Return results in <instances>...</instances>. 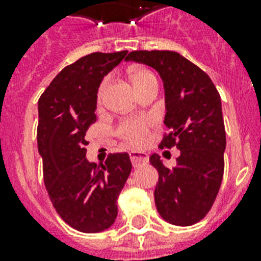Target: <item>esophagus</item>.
Here are the masks:
<instances>
[{"label":"esophagus","instance_id":"esophagus-1","mask_svg":"<svg viewBox=\"0 0 261 261\" xmlns=\"http://www.w3.org/2000/svg\"><path fill=\"white\" fill-rule=\"evenodd\" d=\"M130 159L134 167H139L141 164H146L149 161V157L143 151H130Z\"/></svg>","mask_w":261,"mask_h":261}]
</instances>
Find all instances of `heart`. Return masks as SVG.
Segmentation results:
<instances>
[{
  "label": "heart",
  "mask_w": 261,
  "mask_h": 261,
  "mask_svg": "<svg viewBox=\"0 0 261 261\" xmlns=\"http://www.w3.org/2000/svg\"><path fill=\"white\" fill-rule=\"evenodd\" d=\"M131 81L134 84L137 92H139L142 88L154 83L157 80H155V75L147 69H135L131 73ZM108 84H110V79H104L102 83L100 84L97 89L98 102L102 101ZM149 127H150V120L147 118H130L119 123L116 134L119 135V138L123 139L124 142L131 145V146H141L146 141Z\"/></svg>",
  "instance_id": "heart-1"
}]
</instances>
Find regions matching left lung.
Segmentation results:
<instances>
[{
  "mask_svg": "<svg viewBox=\"0 0 261 261\" xmlns=\"http://www.w3.org/2000/svg\"><path fill=\"white\" fill-rule=\"evenodd\" d=\"M126 61L159 71L165 89V133L160 147L176 146L177 165L168 169L159 154L150 164L159 171L154 200L160 215L177 226L199 222L210 211L222 182L226 133L221 96L210 77L174 51H131Z\"/></svg>",
  "mask_w": 261,
  "mask_h": 261,
  "instance_id": "1",
  "label": "left lung"
}]
</instances>
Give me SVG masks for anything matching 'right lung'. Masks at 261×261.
<instances>
[{"label": "right lung", "instance_id": "add662e5", "mask_svg": "<svg viewBox=\"0 0 261 261\" xmlns=\"http://www.w3.org/2000/svg\"><path fill=\"white\" fill-rule=\"evenodd\" d=\"M126 55V50L85 55L59 71L39 98L38 149L44 186L59 217L83 233L112 226L119 194L133 168L127 153L110 154L100 167L85 157V134L97 120L100 83Z\"/></svg>", "mask_w": 261, "mask_h": 261}]
</instances>
